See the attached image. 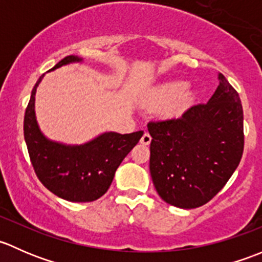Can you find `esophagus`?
I'll return each instance as SVG.
<instances>
[{"mask_svg":"<svg viewBox=\"0 0 262 262\" xmlns=\"http://www.w3.org/2000/svg\"><path fill=\"white\" fill-rule=\"evenodd\" d=\"M150 141H152V137H150L148 133H144L143 136H142L141 143L144 144V146H148V144L150 143Z\"/></svg>","mask_w":262,"mask_h":262,"instance_id":"1","label":"esophagus"}]
</instances>
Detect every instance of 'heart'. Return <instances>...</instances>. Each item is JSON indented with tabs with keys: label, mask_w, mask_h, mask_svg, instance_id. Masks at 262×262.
I'll return each mask as SVG.
<instances>
[{
	"label": "heart",
	"mask_w": 262,
	"mask_h": 262,
	"mask_svg": "<svg viewBox=\"0 0 262 262\" xmlns=\"http://www.w3.org/2000/svg\"><path fill=\"white\" fill-rule=\"evenodd\" d=\"M195 101V91L186 81L173 78L160 82L144 94L142 102L149 110L160 109L166 119L180 118Z\"/></svg>",
	"instance_id": "b5f03b06"
}]
</instances>
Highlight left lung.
<instances>
[{"instance_id":"left-lung-1","label":"left lung","mask_w":262,"mask_h":262,"mask_svg":"<svg viewBox=\"0 0 262 262\" xmlns=\"http://www.w3.org/2000/svg\"><path fill=\"white\" fill-rule=\"evenodd\" d=\"M207 104L178 119L148 123L149 171L158 195L168 204L194 209L213 199L244 153V110L236 90L222 73Z\"/></svg>"}]
</instances>
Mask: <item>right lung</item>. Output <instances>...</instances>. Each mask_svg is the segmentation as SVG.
<instances>
[{"mask_svg": "<svg viewBox=\"0 0 262 262\" xmlns=\"http://www.w3.org/2000/svg\"><path fill=\"white\" fill-rule=\"evenodd\" d=\"M82 60L77 55H68L50 71ZM43 77L31 91L24 118V137L34 170L41 184L57 196L73 203L94 202L107 191L116 168L143 132H105L83 144H64L47 138L35 116V94Z\"/></svg>", "mask_w": 262, "mask_h": 262, "instance_id": "right-lung-1", "label": "right lung"}]
</instances>
